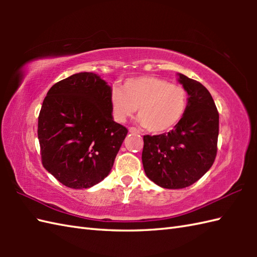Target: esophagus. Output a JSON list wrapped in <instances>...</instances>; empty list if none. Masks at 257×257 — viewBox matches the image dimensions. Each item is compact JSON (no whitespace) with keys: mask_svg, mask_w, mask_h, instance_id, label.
I'll list each match as a JSON object with an SVG mask.
<instances>
[{"mask_svg":"<svg viewBox=\"0 0 257 257\" xmlns=\"http://www.w3.org/2000/svg\"><path fill=\"white\" fill-rule=\"evenodd\" d=\"M129 133L132 134H139V130L135 127H129Z\"/></svg>","mask_w":257,"mask_h":257,"instance_id":"obj_1","label":"esophagus"}]
</instances>
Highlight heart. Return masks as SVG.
<instances>
[{
	"mask_svg": "<svg viewBox=\"0 0 257 257\" xmlns=\"http://www.w3.org/2000/svg\"><path fill=\"white\" fill-rule=\"evenodd\" d=\"M112 117L124 122L138 109L140 123L152 134L172 129L187 110L188 94L182 86L170 84L155 76H140L124 81L122 89L110 92Z\"/></svg>",
	"mask_w": 257,
	"mask_h": 257,
	"instance_id": "heart-1",
	"label": "heart"
}]
</instances>
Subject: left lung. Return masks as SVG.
<instances>
[{
    "instance_id": "8db88e82",
    "label": "left lung",
    "mask_w": 257,
    "mask_h": 257,
    "mask_svg": "<svg viewBox=\"0 0 257 257\" xmlns=\"http://www.w3.org/2000/svg\"><path fill=\"white\" fill-rule=\"evenodd\" d=\"M188 92L182 119L168 134L144 136L143 165L151 181L166 189H183L203 177L217 151L219 112L199 81L179 74Z\"/></svg>"
}]
</instances>
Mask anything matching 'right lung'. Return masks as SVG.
<instances>
[{"mask_svg": "<svg viewBox=\"0 0 257 257\" xmlns=\"http://www.w3.org/2000/svg\"><path fill=\"white\" fill-rule=\"evenodd\" d=\"M111 87L78 73L51 87L38 116L42 163L59 182L87 189L105 179L128 129L113 121Z\"/></svg>", "mask_w": 257, "mask_h": 257, "instance_id": "1", "label": "right lung"}]
</instances>
